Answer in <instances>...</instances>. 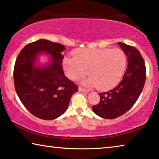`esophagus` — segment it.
<instances>
[{
	"label": "esophagus",
	"mask_w": 159,
	"mask_h": 159,
	"mask_svg": "<svg viewBox=\"0 0 159 159\" xmlns=\"http://www.w3.org/2000/svg\"><path fill=\"white\" fill-rule=\"evenodd\" d=\"M79 90L80 91H82V92H89V90H87L86 89H84V88H82L81 86L79 87Z\"/></svg>",
	"instance_id": "1"
}]
</instances>
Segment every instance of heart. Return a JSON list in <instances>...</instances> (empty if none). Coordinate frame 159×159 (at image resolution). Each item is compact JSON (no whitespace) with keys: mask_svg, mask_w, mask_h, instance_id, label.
Masks as SVG:
<instances>
[{"mask_svg":"<svg viewBox=\"0 0 159 159\" xmlns=\"http://www.w3.org/2000/svg\"><path fill=\"white\" fill-rule=\"evenodd\" d=\"M73 58L63 59L66 74L70 80L84 76L89 70L91 77L85 84L101 91L113 89L120 82L126 66V57L121 50L82 48L73 53Z\"/></svg>","mask_w":159,"mask_h":159,"instance_id":"heart-1","label":"heart"}]
</instances>
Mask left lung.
I'll return each instance as SVG.
<instances>
[{
	"instance_id": "8db88e82",
	"label": "left lung",
	"mask_w": 159,
	"mask_h": 159,
	"mask_svg": "<svg viewBox=\"0 0 159 159\" xmlns=\"http://www.w3.org/2000/svg\"><path fill=\"white\" fill-rule=\"evenodd\" d=\"M128 58V66L121 81L107 92L99 93L100 102L92 106L96 115L112 119L124 114L136 101L143 89L146 70L143 57L138 49L118 42Z\"/></svg>"
}]
</instances>
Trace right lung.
Segmentation results:
<instances>
[{
	"label": "right lung",
	"mask_w": 159,
	"mask_h": 159,
	"mask_svg": "<svg viewBox=\"0 0 159 159\" xmlns=\"http://www.w3.org/2000/svg\"><path fill=\"white\" fill-rule=\"evenodd\" d=\"M63 45L40 39L26 45L16 58L13 70L16 91L30 113L44 120H53L67 110L79 87L65 76L62 67ZM41 52L53 57L51 65L37 68L34 61Z\"/></svg>",
	"instance_id": "obj_1"
}]
</instances>
